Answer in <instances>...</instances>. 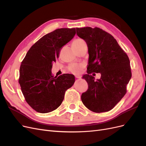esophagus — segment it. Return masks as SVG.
Returning a JSON list of instances; mask_svg holds the SVG:
<instances>
[{
    "label": "esophagus",
    "mask_w": 146,
    "mask_h": 146,
    "mask_svg": "<svg viewBox=\"0 0 146 146\" xmlns=\"http://www.w3.org/2000/svg\"><path fill=\"white\" fill-rule=\"evenodd\" d=\"M76 78H81V76H76Z\"/></svg>",
    "instance_id": "esophagus-1"
}]
</instances>
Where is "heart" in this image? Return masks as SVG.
Instances as JSON below:
<instances>
[{
    "label": "heart",
    "mask_w": 146,
    "mask_h": 146,
    "mask_svg": "<svg viewBox=\"0 0 146 146\" xmlns=\"http://www.w3.org/2000/svg\"><path fill=\"white\" fill-rule=\"evenodd\" d=\"M84 42L82 39H77L75 40L72 44H79L80 42ZM83 68V66L82 64H77V63H72V64H70L69 67H68V69L70 72H71L73 74H78L80 72V71L81 70V69Z\"/></svg>",
    "instance_id": "b5f03b06"
}]
</instances>
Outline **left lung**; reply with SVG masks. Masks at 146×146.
<instances>
[{
	"label": "left lung",
	"instance_id": "8db88e82",
	"mask_svg": "<svg viewBox=\"0 0 146 146\" xmlns=\"http://www.w3.org/2000/svg\"><path fill=\"white\" fill-rule=\"evenodd\" d=\"M78 37L85 40L88 48V74L83 78L88 89L81 96L83 104L96 113L108 111L120 101L127 92L131 77L130 63L126 53L112 35L99 28H76ZM100 73L95 80L90 75Z\"/></svg>",
	"mask_w": 146,
	"mask_h": 146
}]
</instances>
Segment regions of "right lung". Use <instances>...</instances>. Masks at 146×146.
<instances>
[{
	"instance_id": "obj_1",
	"label": "right lung",
	"mask_w": 146,
	"mask_h": 146,
	"mask_svg": "<svg viewBox=\"0 0 146 146\" xmlns=\"http://www.w3.org/2000/svg\"><path fill=\"white\" fill-rule=\"evenodd\" d=\"M76 29H56L35 43L22 61L19 83L26 102L35 111L47 113L62 103L66 91L75 82L74 76L52 74L60 49L74 38Z\"/></svg>"
}]
</instances>
